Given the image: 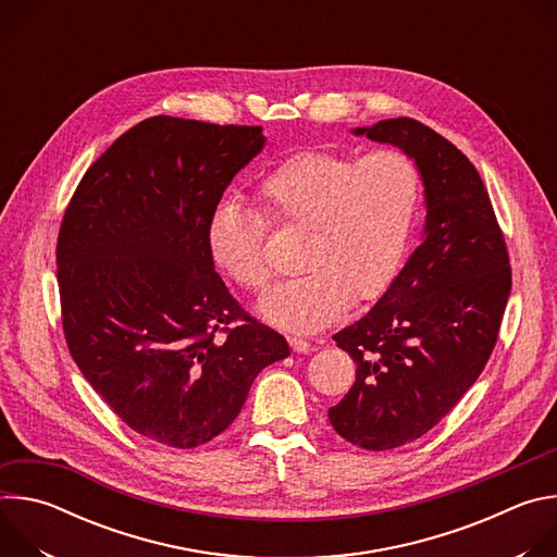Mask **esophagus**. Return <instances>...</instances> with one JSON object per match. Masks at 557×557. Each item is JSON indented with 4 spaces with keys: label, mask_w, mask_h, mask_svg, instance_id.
<instances>
[{
    "label": "esophagus",
    "mask_w": 557,
    "mask_h": 557,
    "mask_svg": "<svg viewBox=\"0 0 557 557\" xmlns=\"http://www.w3.org/2000/svg\"><path fill=\"white\" fill-rule=\"evenodd\" d=\"M288 344H290L293 352H299V355H306V352L312 350L310 342H306V339H301V337H288Z\"/></svg>",
    "instance_id": "1"
}]
</instances>
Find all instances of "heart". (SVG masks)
I'll return each instance as SVG.
<instances>
[{
  "label": "heart",
  "mask_w": 557,
  "mask_h": 557,
  "mask_svg": "<svg viewBox=\"0 0 557 557\" xmlns=\"http://www.w3.org/2000/svg\"><path fill=\"white\" fill-rule=\"evenodd\" d=\"M264 213L222 200L209 222L218 267L247 290L271 282L264 243L269 222L306 231L297 269L304 273L260 301L271 324L314 333L333 324L348 299L381 297L399 273L423 198L414 158L376 149L361 158L335 149L286 156L260 183Z\"/></svg>",
  "instance_id": "1"
}]
</instances>
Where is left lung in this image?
Returning a JSON list of instances; mask_svg holds the SVG:
<instances>
[{
    "mask_svg": "<svg viewBox=\"0 0 557 557\" xmlns=\"http://www.w3.org/2000/svg\"><path fill=\"white\" fill-rule=\"evenodd\" d=\"M404 149L425 187L423 240L374 308L333 339L357 376L329 410L348 443L383 451L430 432L481 376L498 342L511 267L490 194L469 158L421 121L352 129Z\"/></svg>",
    "mask_w": 557,
    "mask_h": 557,
    "instance_id": "1",
    "label": "left lung"
}]
</instances>
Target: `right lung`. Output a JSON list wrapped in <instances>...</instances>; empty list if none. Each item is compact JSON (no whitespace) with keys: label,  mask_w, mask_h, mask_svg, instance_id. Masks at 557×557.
I'll use <instances>...</instances> for the list:
<instances>
[{"label":"right lung","mask_w":557,"mask_h":557,"mask_svg":"<svg viewBox=\"0 0 557 557\" xmlns=\"http://www.w3.org/2000/svg\"><path fill=\"white\" fill-rule=\"evenodd\" d=\"M267 138L253 125L151 116L78 183L57 240L67 350L134 432L191 449L240 414L286 339L213 269L211 215Z\"/></svg>","instance_id":"obj_1"}]
</instances>
